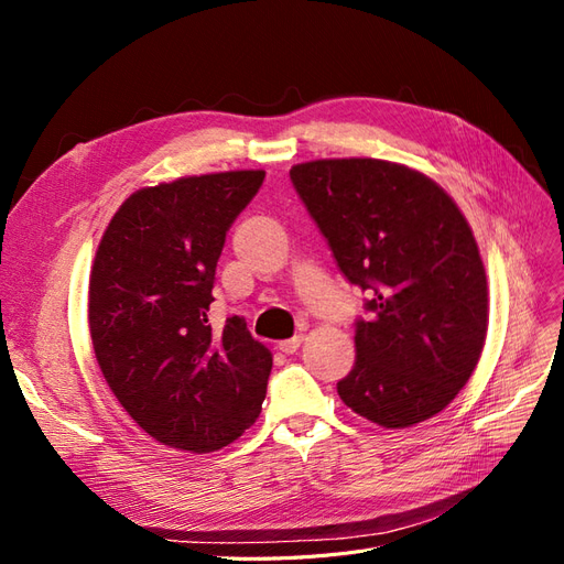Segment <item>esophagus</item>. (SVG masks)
<instances>
[{
  "label": "esophagus",
  "instance_id": "34e87169",
  "mask_svg": "<svg viewBox=\"0 0 564 564\" xmlns=\"http://www.w3.org/2000/svg\"><path fill=\"white\" fill-rule=\"evenodd\" d=\"M303 344V336L301 334H296V336H292V338H286V340H280V350L284 352V355H294L296 350H299V346Z\"/></svg>",
  "mask_w": 564,
  "mask_h": 564
}]
</instances>
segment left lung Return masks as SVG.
Returning <instances> with one entry per match:
<instances>
[{
	"label": "left lung",
	"instance_id": "8db88e82",
	"mask_svg": "<svg viewBox=\"0 0 564 564\" xmlns=\"http://www.w3.org/2000/svg\"><path fill=\"white\" fill-rule=\"evenodd\" d=\"M289 178L344 278L367 294L340 400L383 429L442 412L466 386L487 336V278L454 199L414 169L317 160Z\"/></svg>",
	"mask_w": 564,
	"mask_h": 564
}]
</instances>
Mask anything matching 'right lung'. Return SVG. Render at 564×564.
Masks as SVG:
<instances>
[{
	"label": "right lung",
	"mask_w": 564,
	"mask_h": 564,
	"mask_svg": "<svg viewBox=\"0 0 564 564\" xmlns=\"http://www.w3.org/2000/svg\"><path fill=\"white\" fill-rule=\"evenodd\" d=\"M263 172L178 178L133 193L112 216L89 280L100 371L129 416L193 454L240 437L261 412L272 357L240 315L209 322L216 263Z\"/></svg>",
	"instance_id": "1"
}]
</instances>
